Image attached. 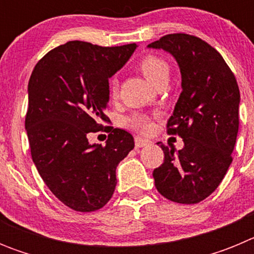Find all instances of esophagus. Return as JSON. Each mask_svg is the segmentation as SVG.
I'll return each instance as SVG.
<instances>
[{
    "mask_svg": "<svg viewBox=\"0 0 254 254\" xmlns=\"http://www.w3.org/2000/svg\"><path fill=\"white\" fill-rule=\"evenodd\" d=\"M151 141L147 140V138H142V137H134V145L136 147H143V146H149L151 145Z\"/></svg>",
    "mask_w": 254,
    "mask_h": 254,
    "instance_id": "1",
    "label": "esophagus"
}]
</instances>
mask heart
Instances as JSON below:
<instances>
[{"label":"heart","mask_w":254,"mask_h":254,"mask_svg":"<svg viewBox=\"0 0 254 254\" xmlns=\"http://www.w3.org/2000/svg\"><path fill=\"white\" fill-rule=\"evenodd\" d=\"M138 68L152 85H156L160 80L168 77L169 75V66L163 58L158 56L149 55L143 57L138 64ZM117 95H118V80L114 77L109 81V96L112 99H116ZM126 123L131 128L137 129V131H149L151 127L150 118L143 114H133L127 118Z\"/></svg>","instance_id":"1"}]
</instances>
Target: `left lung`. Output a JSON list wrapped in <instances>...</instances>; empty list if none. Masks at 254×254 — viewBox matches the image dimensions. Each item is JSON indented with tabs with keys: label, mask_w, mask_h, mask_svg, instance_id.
<instances>
[{
	"label": "left lung",
	"mask_w": 254,
	"mask_h": 254,
	"mask_svg": "<svg viewBox=\"0 0 254 254\" xmlns=\"http://www.w3.org/2000/svg\"><path fill=\"white\" fill-rule=\"evenodd\" d=\"M147 47L170 53L182 75V93L167 127L185 147L177 151L158 142L164 163L152 173L155 187L173 202L198 203L219 187L233 161L239 87L221 55L199 38L169 34Z\"/></svg>",
	"instance_id": "1"
}]
</instances>
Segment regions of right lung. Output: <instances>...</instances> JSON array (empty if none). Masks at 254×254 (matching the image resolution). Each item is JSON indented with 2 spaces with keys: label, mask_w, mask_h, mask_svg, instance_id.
Returning a JSON list of instances; mask_svg holds the SVG:
<instances>
[{
  "label": "right lung",
  "mask_w": 254,
  "mask_h": 254,
  "mask_svg": "<svg viewBox=\"0 0 254 254\" xmlns=\"http://www.w3.org/2000/svg\"><path fill=\"white\" fill-rule=\"evenodd\" d=\"M136 48L72 40L48 52L31 72L25 117L31 158L52 193L75 211L107 205L117 167L134 147L125 129L108 127L104 146L91 145L87 134L109 122V78Z\"/></svg>",
  "instance_id": "1"
}]
</instances>
